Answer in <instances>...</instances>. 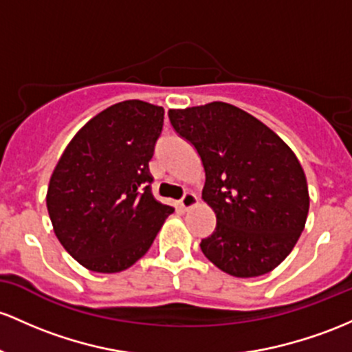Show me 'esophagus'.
<instances>
[{
    "label": "esophagus",
    "mask_w": 352,
    "mask_h": 352,
    "mask_svg": "<svg viewBox=\"0 0 352 352\" xmlns=\"http://www.w3.org/2000/svg\"><path fill=\"white\" fill-rule=\"evenodd\" d=\"M195 204H197V195L192 194V192H185L182 199H180V207L185 208V210L190 207H194Z\"/></svg>",
    "instance_id": "esophagus-1"
}]
</instances>
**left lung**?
Returning <instances> with one entry per match:
<instances>
[{"label": "left lung", "instance_id": "1", "mask_svg": "<svg viewBox=\"0 0 352 352\" xmlns=\"http://www.w3.org/2000/svg\"><path fill=\"white\" fill-rule=\"evenodd\" d=\"M173 130L194 145L206 172L204 202L214 232L204 256L234 277H257L280 264L306 226L304 170L269 126L223 102L170 110Z\"/></svg>", "mask_w": 352, "mask_h": 352}]
</instances>
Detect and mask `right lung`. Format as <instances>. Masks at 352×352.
I'll use <instances>...</instances> for the list:
<instances>
[{
    "mask_svg": "<svg viewBox=\"0 0 352 352\" xmlns=\"http://www.w3.org/2000/svg\"><path fill=\"white\" fill-rule=\"evenodd\" d=\"M164 113L140 100L111 105L58 160L46 207L58 241L83 267L103 274L129 269L173 212L152 195L148 172Z\"/></svg>",
    "mask_w": 352,
    "mask_h": 352,
    "instance_id": "obj_1",
    "label": "right lung"
}]
</instances>
